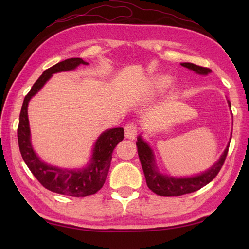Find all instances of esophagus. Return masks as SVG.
I'll use <instances>...</instances> for the list:
<instances>
[{
    "label": "esophagus",
    "instance_id": "esophagus-1",
    "mask_svg": "<svg viewBox=\"0 0 249 249\" xmlns=\"http://www.w3.org/2000/svg\"><path fill=\"white\" fill-rule=\"evenodd\" d=\"M125 137L127 139H135L137 133H138V127H137V125L133 122H129V123L126 124L125 126Z\"/></svg>",
    "mask_w": 249,
    "mask_h": 249
}]
</instances>
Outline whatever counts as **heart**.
<instances>
[{
	"mask_svg": "<svg viewBox=\"0 0 249 249\" xmlns=\"http://www.w3.org/2000/svg\"><path fill=\"white\" fill-rule=\"evenodd\" d=\"M172 78L168 75H157L152 77L147 83L150 96L155 97L158 95L166 93L171 88Z\"/></svg>",
	"mask_w": 249,
	"mask_h": 249,
	"instance_id": "b5f03b06",
	"label": "heart"
}]
</instances>
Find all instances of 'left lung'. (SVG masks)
<instances>
[{
	"label": "left lung",
	"mask_w": 249,
	"mask_h": 249,
	"mask_svg": "<svg viewBox=\"0 0 249 249\" xmlns=\"http://www.w3.org/2000/svg\"><path fill=\"white\" fill-rule=\"evenodd\" d=\"M181 65L188 68L190 71H194L195 72L199 73V75H208V73L212 72L210 68L198 66L193 64V63H181ZM228 104L231 108V104L229 100ZM136 145L138 147V155L140 158L142 169H143L147 187L153 193L162 196V197H177V196L194 193L197 192L200 188H202L205 185H208L213 178H215V177L220 171L229 150L228 144L218 161L215 162L212 167L203 173L188 178H173L158 171L152 149L140 136L138 137V141L136 142Z\"/></svg>",
	"instance_id": "left-lung-1"
}]
</instances>
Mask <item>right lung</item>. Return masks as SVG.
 Here are the masks:
<instances>
[{
  "label": "right lung",
  "mask_w": 249,
  "mask_h": 249,
  "mask_svg": "<svg viewBox=\"0 0 249 249\" xmlns=\"http://www.w3.org/2000/svg\"><path fill=\"white\" fill-rule=\"evenodd\" d=\"M80 64L87 65L88 63L80 57H71L57 63L43 72V75L37 79L31 91L24 97L17 130L21 156L33 176L45 188L56 194L71 196V197H87L97 193L104 186L112 160V152L118 143L124 139V129L118 127L104 131L95 142L92 158L86 168L77 169V170L62 169L47 165L35 154L31 143L28 105L30 99L44 87V84L53 73L72 71Z\"/></svg>",
  "instance_id": "obj_1"
}]
</instances>
